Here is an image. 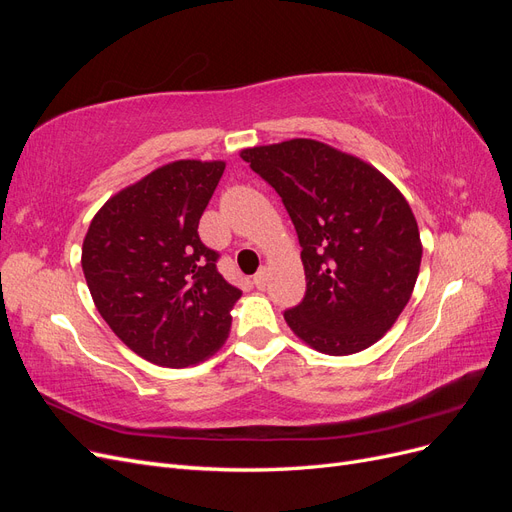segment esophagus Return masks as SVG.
<instances>
[{
	"instance_id": "34e87169",
	"label": "esophagus",
	"mask_w": 512,
	"mask_h": 512,
	"mask_svg": "<svg viewBox=\"0 0 512 512\" xmlns=\"http://www.w3.org/2000/svg\"><path fill=\"white\" fill-rule=\"evenodd\" d=\"M267 282H269V273H267V269H265V267H262V269L254 275V286L262 290V288L267 286Z\"/></svg>"
}]
</instances>
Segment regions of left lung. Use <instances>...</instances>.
Wrapping results in <instances>:
<instances>
[{"label": "left lung", "instance_id": "obj_1", "mask_svg": "<svg viewBox=\"0 0 512 512\" xmlns=\"http://www.w3.org/2000/svg\"><path fill=\"white\" fill-rule=\"evenodd\" d=\"M282 196L301 243L307 290L284 312L318 352L376 344L408 305L423 245L408 200L371 164L312 138L243 149Z\"/></svg>", "mask_w": 512, "mask_h": 512}]
</instances>
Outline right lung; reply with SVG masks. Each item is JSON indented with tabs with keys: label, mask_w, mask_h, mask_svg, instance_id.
Instances as JSON below:
<instances>
[{
	"label": "right lung",
	"mask_w": 512,
	"mask_h": 512,
	"mask_svg": "<svg viewBox=\"0 0 512 512\" xmlns=\"http://www.w3.org/2000/svg\"><path fill=\"white\" fill-rule=\"evenodd\" d=\"M226 164L179 160L121 190L91 220L83 273L113 333L162 367H190L218 350L241 297L218 271L198 222Z\"/></svg>",
	"instance_id": "1"
}]
</instances>
